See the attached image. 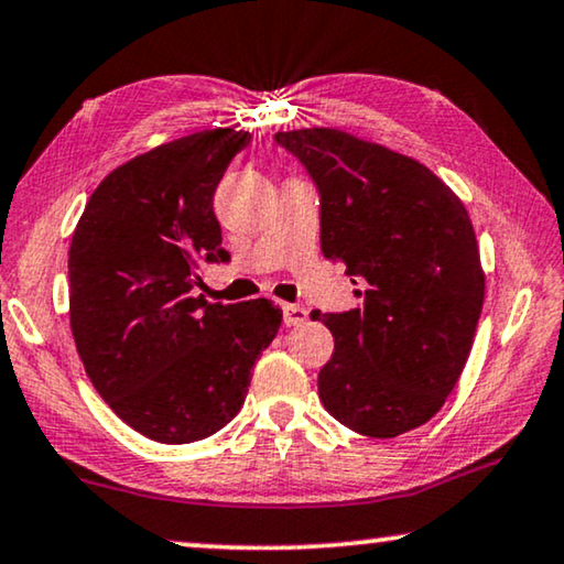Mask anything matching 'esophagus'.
Returning <instances> with one entry per match:
<instances>
[{"label":"esophagus","instance_id":"34e87169","mask_svg":"<svg viewBox=\"0 0 564 564\" xmlns=\"http://www.w3.org/2000/svg\"><path fill=\"white\" fill-rule=\"evenodd\" d=\"M282 315H284V325H302L307 321V310L300 307V305H284L282 307Z\"/></svg>","mask_w":564,"mask_h":564}]
</instances>
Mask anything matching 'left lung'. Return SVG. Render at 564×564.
Masks as SVG:
<instances>
[{
	"label": "left lung",
	"mask_w": 564,
	"mask_h": 564,
	"mask_svg": "<svg viewBox=\"0 0 564 564\" xmlns=\"http://www.w3.org/2000/svg\"><path fill=\"white\" fill-rule=\"evenodd\" d=\"M274 140L321 191L325 259L364 284L361 307L313 315L336 340L317 373L323 406L358 435L420 427L458 383L484 307L468 210L430 167L383 144L330 127Z\"/></svg>",
	"instance_id": "8db88e82"
}]
</instances>
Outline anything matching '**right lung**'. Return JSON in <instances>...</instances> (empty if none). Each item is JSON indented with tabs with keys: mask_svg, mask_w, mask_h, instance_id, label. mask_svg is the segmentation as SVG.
<instances>
[{
	"mask_svg": "<svg viewBox=\"0 0 564 564\" xmlns=\"http://www.w3.org/2000/svg\"><path fill=\"white\" fill-rule=\"evenodd\" d=\"M249 140L218 127L137 154L104 177L73 231L78 356L113 414L154 443L231 422L282 325L272 300L221 305L195 292L203 264L228 259L214 193Z\"/></svg>",
	"mask_w": 564,
	"mask_h": 564,
	"instance_id": "obj_1",
	"label": "right lung"
}]
</instances>
